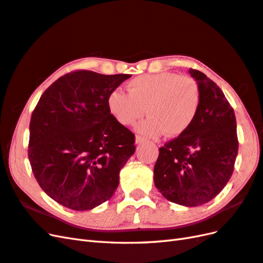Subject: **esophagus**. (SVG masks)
I'll list each match as a JSON object with an SVG mask.
<instances>
[{
  "label": "esophagus",
  "instance_id": "34e87169",
  "mask_svg": "<svg viewBox=\"0 0 263 263\" xmlns=\"http://www.w3.org/2000/svg\"><path fill=\"white\" fill-rule=\"evenodd\" d=\"M144 141H145V139L142 138V137H140V136H137V137H136V143H137V144L142 143V142H144Z\"/></svg>",
  "mask_w": 263,
  "mask_h": 263
}]
</instances>
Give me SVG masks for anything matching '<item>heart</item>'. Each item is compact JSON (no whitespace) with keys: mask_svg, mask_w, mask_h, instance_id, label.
Masks as SVG:
<instances>
[{"mask_svg":"<svg viewBox=\"0 0 263 263\" xmlns=\"http://www.w3.org/2000/svg\"><path fill=\"white\" fill-rule=\"evenodd\" d=\"M127 92L114 90L107 98L112 116L123 125L136 124L145 109L149 119L138 125L146 137L161 134L178 137L190 129L201 104V93L196 80L187 76L162 72L134 78Z\"/></svg>","mask_w":263,"mask_h":263,"instance_id":"obj_1","label":"heart"}]
</instances>
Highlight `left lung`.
I'll list each match as a JSON object with an SVG mask.
<instances>
[{
    "mask_svg": "<svg viewBox=\"0 0 263 263\" xmlns=\"http://www.w3.org/2000/svg\"><path fill=\"white\" fill-rule=\"evenodd\" d=\"M201 93L190 129L159 149L154 184L173 203L198 206L215 198L230 180L239 142L234 111L223 92L198 70H189Z\"/></svg>",
    "mask_w": 263,
    "mask_h": 263,
    "instance_id": "8db88e82",
    "label": "left lung"
}]
</instances>
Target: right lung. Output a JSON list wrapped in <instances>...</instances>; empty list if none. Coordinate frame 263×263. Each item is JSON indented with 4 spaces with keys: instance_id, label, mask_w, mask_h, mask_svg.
<instances>
[{
    "instance_id": "right-lung-1",
    "label": "right lung",
    "mask_w": 263,
    "mask_h": 263,
    "mask_svg": "<svg viewBox=\"0 0 263 263\" xmlns=\"http://www.w3.org/2000/svg\"><path fill=\"white\" fill-rule=\"evenodd\" d=\"M129 78L76 71L40 98L30 122L29 160L42 190L63 206L91 210L116 192L136 137L112 116L107 98Z\"/></svg>"
}]
</instances>
